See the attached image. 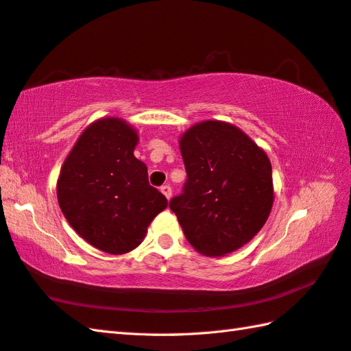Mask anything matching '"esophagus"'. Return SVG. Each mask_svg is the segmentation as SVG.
<instances>
[{
    "mask_svg": "<svg viewBox=\"0 0 351 351\" xmlns=\"http://www.w3.org/2000/svg\"><path fill=\"white\" fill-rule=\"evenodd\" d=\"M161 193L164 196L167 197V200L171 197V189H170V185H162L161 187Z\"/></svg>",
    "mask_w": 351,
    "mask_h": 351,
    "instance_id": "34e87169",
    "label": "esophagus"
}]
</instances>
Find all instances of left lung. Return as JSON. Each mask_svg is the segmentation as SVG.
Instances as JSON below:
<instances>
[{
  "label": "left lung",
  "instance_id": "left-lung-1",
  "mask_svg": "<svg viewBox=\"0 0 351 351\" xmlns=\"http://www.w3.org/2000/svg\"><path fill=\"white\" fill-rule=\"evenodd\" d=\"M187 170L182 195L170 200L185 238L205 256H223L247 244L274 202L271 162L238 126L204 121L180 138Z\"/></svg>",
  "mask_w": 351,
  "mask_h": 351
}]
</instances>
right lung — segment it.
Segmentation results:
<instances>
[{
	"label": "right lung",
	"instance_id": "1",
	"mask_svg": "<svg viewBox=\"0 0 351 351\" xmlns=\"http://www.w3.org/2000/svg\"><path fill=\"white\" fill-rule=\"evenodd\" d=\"M138 134L121 117H102L81 132L62 166L57 199L84 240L111 255L140 245L167 199L151 187L147 167L134 156Z\"/></svg>",
	"mask_w": 351,
	"mask_h": 351
}]
</instances>
